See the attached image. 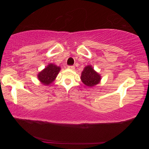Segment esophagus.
Segmentation results:
<instances>
[{
  "mask_svg": "<svg viewBox=\"0 0 149 149\" xmlns=\"http://www.w3.org/2000/svg\"><path fill=\"white\" fill-rule=\"evenodd\" d=\"M68 68L70 70H75V66H68Z\"/></svg>",
  "mask_w": 149,
  "mask_h": 149,
  "instance_id": "esophagus-1",
  "label": "esophagus"
}]
</instances>
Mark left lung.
Segmentation results:
<instances>
[{
	"mask_svg": "<svg viewBox=\"0 0 149 149\" xmlns=\"http://www.w3.org/2000/svg\"><path fill=\"white\" fill-rule=\"evenodd\" d=\"M101 75L95 70L91 65L85 66L81 73V79L84 84L88 87H93L99 84L101 81Z\"/></svg>",
	"mask_w": 149,
	"mask_h": 149,
	"instance_id": "obj_1",
	"label": "left lung"
}]
</instances>
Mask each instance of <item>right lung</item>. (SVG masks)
<instances>
[{"mask_svg": "<svg viewBox=\"0 0 149 149\" xmlns=\"http://www.w3.org/2000/svg\"><path fill=\"white\" fill-rule=\"evenodd\" d=\"M61 67L53 63H50L46 67L38 74L37 77L43 85L48 86L55 81Z\"/></svg>", "mask_w": 149, "mask_h": 149, "instance_id": "right-lung-1", "label": "right lung"}]
</instances>
